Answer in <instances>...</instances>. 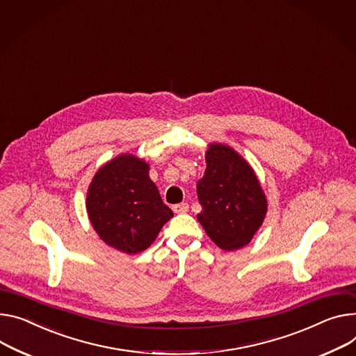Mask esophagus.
Returning <instances> with one entry per match:
<instances>
[{"label":"esophagus","mask_w":356,"mask_h":356,"mask_svg":"<svg viewBox=\"0 0 356 356\" xmlns=\"http://www.w3.org/2000/svg\"><path fill=\"white\" fill-rule=\"evenodd\" d=\"M174 212L175 213H185L188 209H189V205L186 202H181V204H177L172 207Z\"/></svg>","instance_id":"34e87169"}]
</instances>
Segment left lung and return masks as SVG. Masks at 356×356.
I'll list each match as a JSON object with an SVG mask.
<instances>
[{
  "label": "left lung",
  "mask_w": 356,
  "mask_h": 356,
  "mask_svg": "<svg viewBox=\"0 0 356 356\" xmlns=\"http://www.w3.org/2000/svg\"><path fill=\"white\" fill-rule=\"evenodd\" d=\"M205 159V174L197 182L202 207L197 218L221 250H239L262 225L266 213L262 188L247 161L232 148L212 144Z\"/></svg>",
  "instance_id": "8db88e82"
}]
</instances>
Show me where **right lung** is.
<instances>
[{"instance_id":"add662e5","label":"right lung","mask_w":356,"mask_h":356,"mask_svg":"<svg viewBox=\"0 0 356 356\" xmlns=\"http://www.w3.org/2000/svg\"><path fill=\"white\" fill-rule=\"evenodd\" d=\"M148 174L145 161L120 155L95 174L87 194L94 229L109 247L127 254L147 250L174 216Z\"/></svg>"}]
</instances>
